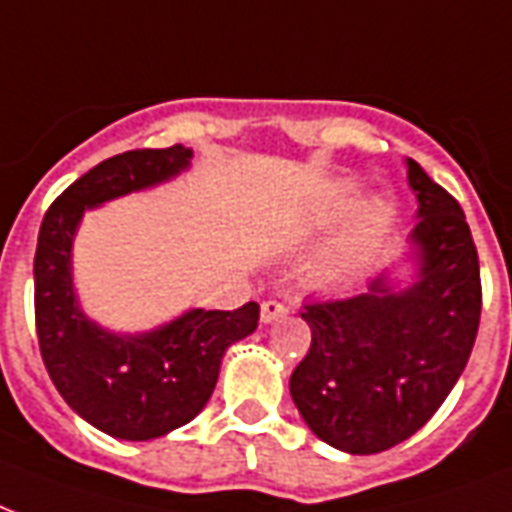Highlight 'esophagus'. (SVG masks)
<instances>
[{
	"mask_svg": "<svg viewBox=\"0 0 512 512\" xmlns=\"http://www.w3.org/2000/svg\"><path fill=\"white\" fill-rule=\"evenodd\" d=\"M287 311H290V306L282 303V300H263V306H260V319H263V322H273V319L284 317Z\"/></svg>",
	"mask_w": 512,
	"mask_h": 512,
	"instance_id": "esophagus-1",
	"label": "esophagus"
}]
</instances>
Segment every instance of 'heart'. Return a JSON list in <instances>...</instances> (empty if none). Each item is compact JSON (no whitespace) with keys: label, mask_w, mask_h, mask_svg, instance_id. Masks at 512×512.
Listing matches in <instances>:
<instances>
[{"label":"heart","mask_w":512,"mask_h":512,"mask_svg":"<svg viewBox=\"0 0 512 512\" xmlns=\"http://www.w3.org/2000/svg\"><path fill=\"white\" fill-rule=\"evenodd\" d=\"M354 193H357V187L351 185V182H343V185L333 187L327 198L319 204L317 214H314V225H330L333 220H338L346 209L351 206L354 201ZM386 222V206L384 204H368L365 206V212H362V220H360V228L357 233L346 239L343 244L333 249V252H327L322 260H319L317 271L319 276H325V279H333V276H343V273H349L357 260H360V249L362 244L378 233V230L384 228Z\"/></svg>","instance_id":"1"}]
</instances>
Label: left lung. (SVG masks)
Returning a JSON list of instances; mask_svg holds the SVG:
<instances>
[{"mask_svg": "<svg viewBox=\"0 0 512 512\" xmlns=\"http://www.w3.org/2000/svg\"><path fill=\"white\" fill-rule=\"evenodd\" d=\"M419 198L411 239L419 282L306 303L311 349L290 378L311 432L346 454H378L419 432L470 360L481 325V265L462 206L408 158Z\"/></svg>", "mask_w": 512, "mask_h": 512, "instance_id": "1", "label": "left lung"}]
</instances>
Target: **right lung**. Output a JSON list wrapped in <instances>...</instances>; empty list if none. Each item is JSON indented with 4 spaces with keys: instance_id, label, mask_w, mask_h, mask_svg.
<instances>
[{
    "instance_id": "right-lung-1",
    "label": "right lung",
    "mask_w": 512,
    "mask_h": 512,
    "mask_svg": "<svg viewBox=\"0 0 512 512\" xmlns=\"http://www.w3.org/2000/svg\"><path fill=\"white\" fill-rule=\"evenodd\" d=\"M190 150H128L72 182L45 212L34 255V319L39 354L58 395L112 438L152 440L195 419L212 397L222 354L255 333L260 306L187 311L147 335L104 333L74 303L69 252L88 206L174 177Z\"/></svg>"
}]
</instances>
